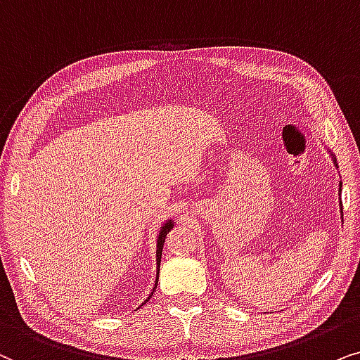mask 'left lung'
<instances>
[{"instance_id":"1","label":"left lung","mask_w":360,"mask_h":360,"mask_svg":"<svg viewBox=\"0 0 360 360\" xmlns=\"http://www.w3.org/2000/svg\"><path fill=\"white\" fill-rule=\"evenodd\" d=\"M330 156H333V162L336 165V156H334L333 153H330ZM341 191H342V183H339V195H341ZM339 207H341V214H342V202H339Z\"/></svg>"}]
</instances>
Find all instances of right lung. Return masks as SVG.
I'll return each instance as SVG.
<instances>
[{"mask_svg":"<svg viewBox=\"0 0 360 360\" xmlns=\"http://www.w3.org/2000/svg\"><path fill=\"white\" fill-rule=\"evenodd\" d=\"M172 220L169 219V220H166L165 224H162V227L160 229V236H158V242H156V268H158V275H160V265H161V253H162V245H165V238H166V236H167V232H169V230L172 229ZM158 278L160 276H156V283H155V288H153V291L156 290V286H158ZM153 291H151V295H153ZM151 295L148 296V298L143 301V304H146L148 301H150V298H151Z\"/></svg>","mask_w":360,"mask_h":360,"instance_id":"obj_1","label":"right lung"}]
</instances>
